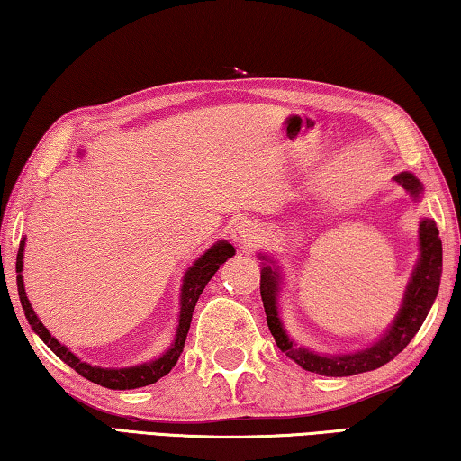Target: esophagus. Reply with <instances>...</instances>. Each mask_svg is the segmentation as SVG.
Returning a JSON list of instances; mask_svg holds the SVG:
<instances>
[{
    "mask_svg": "<svg viewBox=\"0 0 461 461\" xmlns=\"http://www.w3.org/2000/svg\"><path fill=\"white\" fill-rule=\"evenodd\" d=\"M231 233H233V241H238L240 246L252 248L256 241L260 240L262 228L258 223H252V221H240Z\"/></svg>",
    "mask_w": 461,
    "mask_h": 461,
    "instance_id": "34e87169",
    "label": "esophagus"
}]
</instances>
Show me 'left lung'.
<instances>
[{"mask_svg":"<svg viewBox=\"0 0 461 461\" xmlns=\"http://www.w3.org/2000/svg\"><path fill=\"white\" fill-rule=\"evenodd\" d=\"M396 183L402 185L412 197H419L423 186L411 173H401L396 176ZM419 244H420V258L412 278L404 293L402 309L396 315L394 323L390 325L388 333L372 348L362 349V352L348 354V356H317L307 352L303 348H294L293 339H288L286 331L283 330L278 319L276 307V293H278V278L276 267H264L260 272V294L264 303V313H267L268 330L275 338L276 346L286 352V356L294 360L301 368L309 372L321 374V376H352V374H362L376 370L380 366L399 356L409 341L415 338L419 327L423 325L425 317L431 309L437 291H439L441 280V238L439 230L433 220H423L419 225ZM264 258V256H262Z\"/></svg>","mask_w":461,"mask_h":461,"instance_id":"obj_1","label":"left lung"}]
</instances>
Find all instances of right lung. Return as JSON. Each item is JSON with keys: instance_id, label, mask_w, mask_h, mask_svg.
I'll list each match as a JSON object with an SVG mask.
<instances>
[{"instance_id": "1", "label": "right lung", "mask_w": 461, "mask_h": 461, "mask_svg": "<svg viewBox=\"0 0 461 461\" xmlns=\"http://www.w3.org/2000/svg\"><path fill=\"white\" fill-rule=\"evenodd\" d=\"M24 244H26V240H22L20 248H18V258H15V272H18L20 303H22V307H24L28 323L32 325V330L41 335V339L60 357L62 362L71 366L75 372H79L83 378H87L91 382H95V384H99V386H105L112 390H130V388L154 384L156 380L167 376V374L175 368L178 356L183 354L186 333H189V327H191L193 311H194V305H197L203 288H205V285L212 280L215 272L220 270L221 264L236 254V248H233L231 244H228V241H220V244L209 248L207 252L203 254L189 270H186L185 280H183V288H181V315H178L175 343L165 356H160L158 360H154L150 364L134 366V368L107 370V368H99V366H91L87 362H81L79 357L68 352L62 343L54 339L49 333V330H46V327L41 323V319L36 317L34 309H32V305H30L26 291H24V280H22V267H24V262H22V258H24Z\"/></svg>"}]
</instances>
